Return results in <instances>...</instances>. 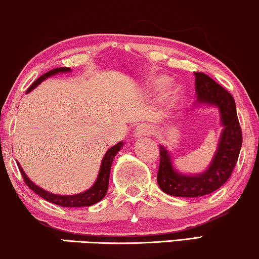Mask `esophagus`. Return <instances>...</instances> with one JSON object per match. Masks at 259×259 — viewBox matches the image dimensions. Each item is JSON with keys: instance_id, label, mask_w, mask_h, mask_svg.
<instances>
[{"instance_id": "1", "label": "esophagus", "mask_w": 259, "mask_h": 259, "mask_svg": "<svg viewBox=\"0 0 259 259\" xmlns=\"http://www.w3.org/2000/svg\"><path fill=\"white\" fill-rule=\"evenodd\" d=\"M150 133H151V128H150L148 124H139V126H137L135 128L133 135H135L136 138H139V137L148 136Z\"/></svg>"}]
</instances>
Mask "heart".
<instances>
[{"instance_id":"obj_1","label":"heart","mask_w":259,"mask_h":259,"mask_svg":"<svg viewBox=\"0 0 259 259\" xmlns=\"http://www.w3.org/2000/svg\"><path fill=\"white\" fill-rule=\"evenodd\" d=\"M170 85V80L167 76H155L151 79V88L156 92H164ZM179 98H180V90L179 89H171L170 91L164 95L163 104L164 111H169L174 107Z\"/></svg>"}]
</instances>
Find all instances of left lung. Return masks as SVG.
<instances>
[{"mask_svg":"<svg viewBox=\"0 0 259 259\" xmlns=\"http://www.w3.org/2000/svg\"><path fill=\"white\" fill-rule=\"evenodd\" d=\"M194 75L196 105L198 103L218 107L223 130L209 167L198 174H184L177 170L167 148L159 145L161 158L157 183L164 193L174 197H202L219 190L232 175L241 149L242 136L234 98L209 75L200 72L194 73Z\"/></svg>","mask_w":259,"mask_h":259,"instance_id":"left-lung-1","label":"left lung"}]
</instances>
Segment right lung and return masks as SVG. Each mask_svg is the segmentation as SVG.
Wrapping results in <instances>:
<instances>
[{
  "label": "right lung",
  "instance_id": "add662e5",
  "mask_svg": "<svg viewBox=\"0 0 259 259\" xmlns=\"http://www.w3.org/2000/svg\"><path fill=\"white\" fill-rule=\"evenodd\" d=\"M68 72H72V69L68 68V67L54 68V69H52V71L47 72L46 74L39 76V78H38L37 80L34 81L33 84L30 86V88H28L27 92H30L33 90L34 88H37V86L39 85L41 81H44L46 79L49 78V76L59 74V73H68ZM122 146H123V142H119L117 144L111 146V148L108 150L107 152H105V155L103 156V159H102L100 171H98V177H97V179H96L95 184L92 185L89 190H86L85 192H81V193L71 194V196H61V194H55L52 192H48V191L43 190V188L39 187L38 185L34 184L33 181H31L30 179H28L26 173H25L24 169L21 168V165L19 162H18V167H19V169H20L22 178H24V180H25V184H26L34 193H37L38 196L44 198V199L48 200V202L56 204V205L66 206V207L91 206L96 203L101 202V200L105 197V194H107L108 185H109L111 163H113L114 157L116 156L117 152L120 151Z\"/></svg>",
  "mask_w": 259,
  "mask_h": 259
}]
</instances>
